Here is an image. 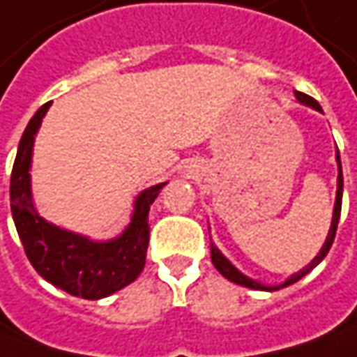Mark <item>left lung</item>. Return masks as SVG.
I'll return each mask as SVG.
<instances>
[{"instance_id": "8db88e82", "label": "left lung", "mask_w": 357, "mask_h": 357, "mask_svg": "<svg viewBox=\"0 0 357 357\" xmlns=\"http://www.w3.org/2000/svg\"><path fill=\"white\" fill-rule=\"evenodd\" d=\"M296 99L300 101L302 105H306L310 109H314V111H318V113H324L322 107L318 101H314L312 97L308 95H304V93H300V91H294ZM336 162H337V190H336V202H334V214H332V225H330V230H328V236L324 240L322 248H320V252L314 256V260L310 262L308 266H304L302 270H298L296 274L292 276H288L286 280L280 282V284H262V282L254 280L250 276H246V274H242L238 268L234 266L230 260H228L225 254L220 252L216 246H214V242H211V260H213L214 268L227 278V280L234 282V284H240V286H244V288H252V290H264V292H274V290H280V288H286V286H290V284H294L300 278H304L308 272H312L314 268L318 266L320 262H322L324 258H326V254L330 252V248H332V242H334V236H336V228L337 222H340V213H342V192H344V176H342V162H340V151H337L336 146Z\"/></svg>"}]
</instances>
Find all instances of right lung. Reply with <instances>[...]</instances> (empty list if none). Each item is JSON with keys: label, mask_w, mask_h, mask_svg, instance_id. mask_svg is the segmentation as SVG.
I'll return each instance as SVG.
<instances>
[{"label": "right lung", "mask_w": 357, "mask_h": 357, "mask_svg": "<svg viewBox=\"0 0 357 357\" xmlns=\"http://www.w3.org/2000/svg\"><path fill=\"white\" fill-rule=\"evenodd\" d=\"M49 107L51 103H45L31 117L17 146L9 185L13 222L25 254L41 278L67 294L101 300L129 286L143 272L149 248V211L169 181L149 186L135 197L130 222L115 238L93 240L45 220L35 208L29 171L35 137Z\"/></svg>", "instance_id": "add662e5"}]
</instances>
